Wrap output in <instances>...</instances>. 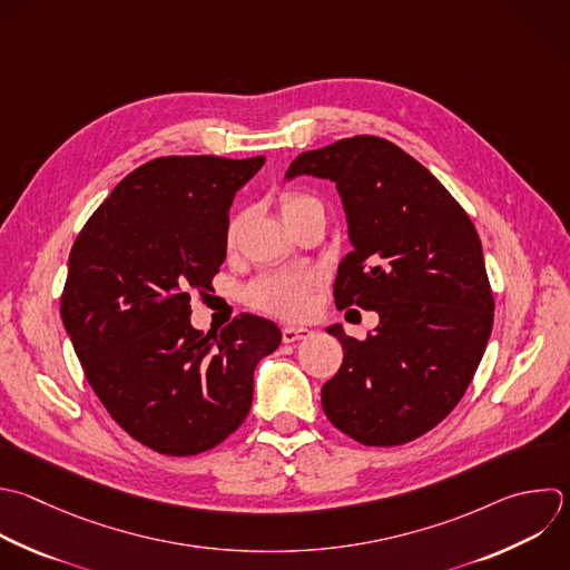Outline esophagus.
<instances>
[{
    "mask_svg": "<svg viewBox=\"0 0 570 570\" xmlns=\"http://www.w3.org/2000/svg\"><path fill=\"white\" fill-rule=\"evenodd\" d=\"M312 336V330L309 327H294V325H287L283 327V341L285 343H294V341H301V338H307Z\"/></svg>",
    "mask_w": 570,
    "mask_h": 570,
    "instance_id": "34e87169",
    "label": "esophagus"
}]
</instances>
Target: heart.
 <instances>
[{"mask_svg":"<svg viewBox=\"0 0 570 570\" xmlns=\"http://www.w3.org/2000/svg\"><path fill=\"white\" fill-rule=\"evenodd\" d=\"M278 205L285 220H292L307 209L321 207V203L305 191H283L278 198ZM238 227H240V220L238 218L232 220L227 229L229 243H234ZM312 285H314L312 274H267L247 287V301L256 309H263L267 314L296 318L305 314L309 307Z\"/></svg>","mask_w":570,"mask_h":570,"instance_id":"b5f03b06","label":"heart"}]
</instances>
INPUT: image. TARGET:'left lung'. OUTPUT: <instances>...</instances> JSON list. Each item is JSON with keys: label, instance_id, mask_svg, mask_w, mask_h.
Returning <instances> with one entry per match:
<instances>
[{"label": "left lung", "instance_id": "left-lung-1", "mask_svg": "<svg viewBox=\"0 0 570 570\" xmlns=\"http://www.w3.org/2000/svg\"><path fill=\"white\" fill-rule=\"evenodd\" d=\"M336 183L352 252L334 281L338 309L379 312L343 345L323 385L327 419L363 445H401L441 423L468 390L490 338L494 298L479 234L450 191L410 154L376 136L305 151L285 178Z\"/></svg>", "mask_w": 570, "mask_h": 570}]
</instances>
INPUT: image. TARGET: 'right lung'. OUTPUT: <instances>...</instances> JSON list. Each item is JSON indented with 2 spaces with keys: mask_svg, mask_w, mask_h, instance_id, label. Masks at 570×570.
Segmentation results:
<instances>
[{
  "mask_svg": "<svg viewBox=\"0 0 570 570\" xmlns=\"http://www.w3.org/2000/svg\"><path fill=\"white\" fill-rule=\"evenodd\" d=\"M265 156H165L118 183L73 243L62 323L114 421L142 445L191 456L247 419L256 363L281 330L240 314L191 327V294L227 256L229 207Z\"/></svg>",
  "mask_w": 570,
  "mask_h": 570,
  "instance_id": "obj_1",
  "label": "right lung"
}]
</instances>
